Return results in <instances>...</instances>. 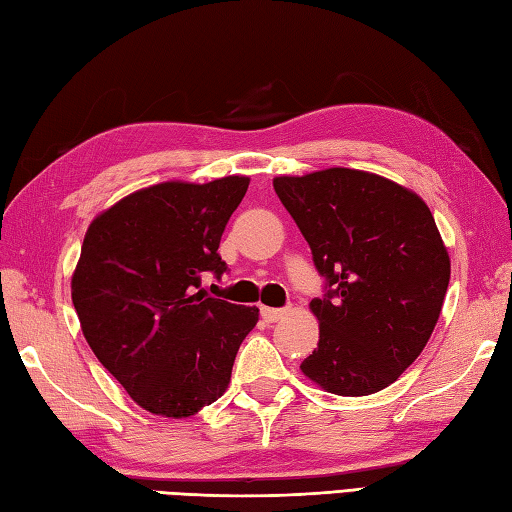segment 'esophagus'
<instances>
[{
    "label": "esophagus",
    "mask_w": 512,
    "mask_h": 512,
    "mask_svg": "<svg viewBox=\"0 0 512 512\" xmlns=\"http://www.w3.org/2000/svg\"><path fill=\"white\" fill-rule=\"evenodd\" d=\"M260 315L265 322H278L282 315H287V309H271V306H260Z\"/></svg>",
    "instance_id": "34e87169"
}]
</instances>
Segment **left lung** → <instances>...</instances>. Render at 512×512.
Listing matches in <instances>:
<instances>
[{"label":"left lung","instance_id":"obj_1","mask_svg":"<svg viewBox=\"0 0 512 512\" xmlns=\"http://www.w3.org/2000/svg\"><path fill=\"white\" fill-rule=\"evenodd\" d=\"M274 190L326 280L311 300L320 342L302 372L326 392L388 388L423 352L440 317L451 260L427 203L352 168L276 177Z\"/></svg>","mask_w":512,"mask_h":512}]
</instances>
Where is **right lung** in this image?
<instances>
[{"instance_id": "obj_1", "label": "right lung", "mask_w": 512, "mask_h": 512, "mask_svg": "<svg viewBox=\"0 0 512 512\" xmlns=\"http://www.w3.org/2000/svg\"><path fill=\"white\" fill-rule=\"evenodd\" d=\"M249 177L164 181L120 199L92 221L72 276V302L98 361L146 412L186 418L232 377L256 306L201 291L227 271L219 243Z\"/></svg>"}]
</instances>
